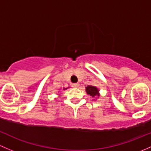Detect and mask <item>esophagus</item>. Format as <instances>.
I'll return each mask as SVG.
<instances>
[{
    "label": "esophagus",
    "mask_w": 151,
    "mask_h": 151,
    "mask_svg": "<svg viewBox=\"0 0 151 151\" xmlns=\"http://www.w3.org/2000/svg\"><path fill=\"white\" fill-rule=\"evenodd\" d=\"M72 87H73V88H79V87H80V84L74 83V84H73V85H72Z\"/></svg>",
    "instance_id": "34e87169"
}]
</instances>
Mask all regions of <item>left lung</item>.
<instances>
[{"instance_id": "8db88e82", "label": "left lung", "mask_w": 151, "mask_h": 151, "mask_svg": "<svg viewBox=\"0 0 151 151\" xmlns=\"http://www.w3.org/2000/svg\"><path fill=\"white\" fill-rule=\"evenodd\" d=\"M85 90H86V93L88 95H90L92 97H96V96H99V90L95 86H92V85H88V87L85 88Z\"/></svg>"}]
</instances>
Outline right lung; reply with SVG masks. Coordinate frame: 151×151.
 Listing matches in <instances>:
<instances>
[{
    "label": "right lung",
    "mask_w": 151,
    "mask_h": 151,
    "mask_svg": "<svg viewBox=\"0 0 151 151\" xmlns=\"http://www.w3.org/2000/svg\"><path fill=\"white\" fill-rule=\"evenodd\" d=\"M66 89H67V88H63V90H66Z\"/></svg>",
    "instance_id": "add662e5"
}]
</instances>
